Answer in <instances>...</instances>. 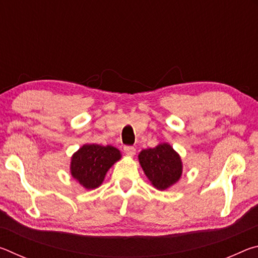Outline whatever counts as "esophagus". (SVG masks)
I'll return each instance as SVG.
<instances>
[{
    "label": "esophagus",
    "mask_w": 258,
    "mask_h": 258,
    "mask_svg": "<svg viewBox=\"0 0 258 258\" xmlns=\"http://www.w3.org/2000/svg\"><path fill=\"white\" fill-rule=\"evenodd\" d=\"M124 152L130 157H133L135 155V148L131 147V146H126L124 147Z\"/></svg>",
    "instance_id": "obj_1"
}]
</instances>
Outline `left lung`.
<instances>
[{
	"mask_svg": "<svg viewBox=\"0 0 258 258\" xmlns=\"http://www.w3.org/2000/svg\"><path fill=\"white\" fill-rule=\"evenodd\" d=\"M139 161L151 184L158 190L168 189L182 175L181 157L168 143L142 150Z\"/></svg>",
	"mask_w": 258,
	"mask_h": 258,
	"instance_id": "obj_1",
	"label": "left lung"
}]
</instances>
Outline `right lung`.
<instances>
[{
    "mask_svg": "<svg viewBox=\"0 0 258 258\" xmlns=\"http://www.w3.org/2000/svg\"><path fill=\"white\" fill-rule=\"evenodd\" d=\"M120 157V151L115 147L84 145L72 157V176L85 189H95L101 185L108 169Z\"/></svg>",
    "mask_w": 258,
    "mask_h": 258,
    "instance_id": "obj_1",
    "label": "right lung"
}]
</instances>
